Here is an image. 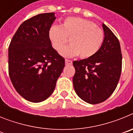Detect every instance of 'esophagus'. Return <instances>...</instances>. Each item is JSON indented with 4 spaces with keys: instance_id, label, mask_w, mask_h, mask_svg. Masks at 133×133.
<instances>
[{
    "instance_id": "esophagus-1",
    "label": "esophagus",
    "mask_w": 133,
    "mask_h": 133,
    "mask_svg": "<svg viewBox=\"0 0 133 133\" xmlns=\"http://www.w3.org/2000/svg\"><path fill=\"white\" fill-rule=\"evenodd\" d=\"M65 64L66 65H71L72 64V61L71 60L69 59H66L65 60Z\"/></svg>"
}]
</instances>
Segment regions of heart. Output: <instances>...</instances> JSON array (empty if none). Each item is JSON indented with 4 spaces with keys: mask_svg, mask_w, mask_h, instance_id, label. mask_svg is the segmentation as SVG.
<instances>
[{
    "mask_svg": "<svg viewBox=\"0 0 133 133\" xmlns=\"http://www.w3.org/2000/svg\"><path fill=\"white\" fill-rule=\"evenodd\" d=\"M49 38L54 49L63 56L70 57L79 55L82 58H90L97 54L104 39L103 30L92 21L78 17H69L61 26L52 25ZM70 38L71 44L63 49Z\"/></svg>",
    "mask_w": 133,
    "mask_h": 133,
    "instance_id": "heart-1",
    "label": "heart"
}]
</instances>
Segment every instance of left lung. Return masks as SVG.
Wrapping results in <instances>:
<instances>
[{
	"mask_svg": "<svg viewBox=\"0 0 133 133\" xmlns=\"http://www.w3.org/2000/svg\"><path fill=\"white\" fill-rule=\"evenodd\" d=\"M104 39L97 54L73 61L72 78L75 92L84 101L98 104L106 101L117 88L122 70L119 41L109 27L103 24Z\"/></svg>",
	"mask_w": 133,
	"mask_h": 133,
	"instance_id": "8db88e82",
	"label": "left lung"
}]
</instances>
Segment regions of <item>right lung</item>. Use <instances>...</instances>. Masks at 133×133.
Masks as SVG:
<instances>
[{
	"label": "right lung",
	"mask_w": 133,
	"mask_h": 133,
	"mask_svg": "<svg viewBox=\"0 0 133 133\" xmlns=\"http://www.w3.org/2000/svg\"><path fill=\"white\" fill-rule=\"evenodd\" d=\"M54 12L39 14L23 22L9 47V74L24 99L39 103L49 98L64 67V58L52 48L49 30Z\"/></svg>",
	"instance_id": "add662e5"
}]
</instances>
